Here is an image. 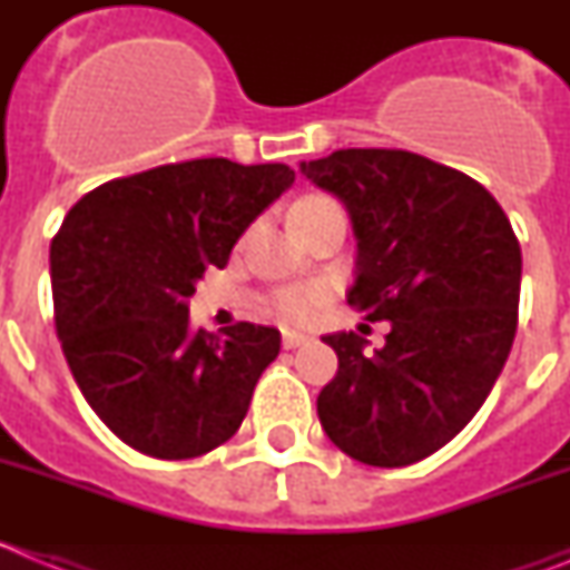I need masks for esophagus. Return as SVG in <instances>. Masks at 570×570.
<instances>
[{
	"label": "esophagus",
	"mask_w": 570,
	"mask_h": 570,
	"mask_svg": "<svg viewBox=\"0 0 570 570\" xmlns=\"http://www.w3.org/2000/svg\"><path fill=\"white\" fill-rule=\"evenodd\" d=\"M311 336L308 334H299V331H282V345L285 347H302V345H311Z\"/></svg>",
	"instance_id": "esophagus-1"
}]
</instances>
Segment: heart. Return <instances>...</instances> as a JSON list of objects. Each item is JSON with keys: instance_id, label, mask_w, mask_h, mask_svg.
Segmentation results:
<instances>
[{"instance_id": "obj_1", "label": "heart", "mask_w": 570, "mask_h": 570, "mask_svg": "<svg viewBox=\"0 0 570 570\" xmlns=\"http://www.w3.org/2000/svg\"><path fill=\"white\" fill-rule=\"evenodd\" d=\"M322 203H331V199L328 196H305V199H299V203L294 205L291 216H299L302 210H311ZM322 305H325V291H322L320 285L291 288L285 291V294H279V299H276V311L291 322H311L316 314H320Z\"/></svg>"}]
</instances>
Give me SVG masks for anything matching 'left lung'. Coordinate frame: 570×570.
<instances>
[{
	"mask_svg": "<svg viewBox=\"0 0 570 570\" xmlns=\"http://www.w3.org/2000/svg\"><path fill=\"white\" fill-rule=\"evenodd\" d=\"M347 208V305L391 322L385 345L322 336L340 371L316 396L328 440L376 468L425 460L473 420L517 334L522 254L500 203L471 176L411 150L345 148L299 163Z\"/></svg>",
	"mask_w": 570,
	"mask_h": 570,
	"instance_id": "1",
	"label": "left lung"
}]
</instances>
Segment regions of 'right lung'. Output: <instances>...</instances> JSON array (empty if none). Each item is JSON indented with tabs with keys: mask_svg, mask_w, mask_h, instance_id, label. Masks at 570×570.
<instances>
[{
	"mask_svg": "<svg viewBox=\"0 0 570 570\" xmlns=\"http://www.w3.org/2000/svg\"><path fill=\"white\" fill-rule=\"evenodd\" d=\"M294 185L288 165L210 156L110 179L50 242L57 334L88 405L125 445L190 460L239 431L279 331L190 328L188 299Z\"/></svg>",
	"mask_w": 570,
	"mask_h": 570,
	"instance_id": "obj_1",
	"label": "right lung"
}]
</instances>
